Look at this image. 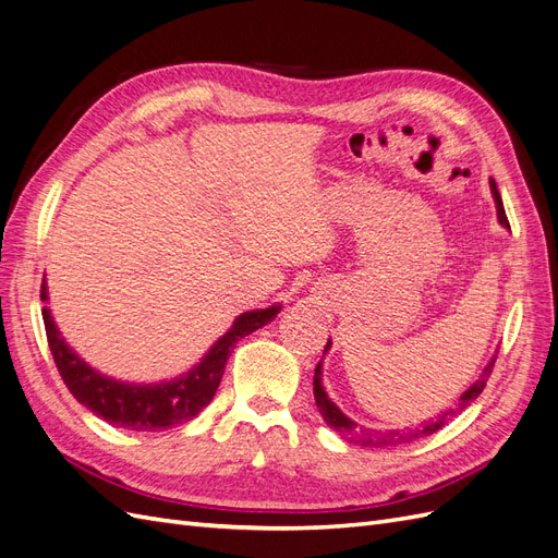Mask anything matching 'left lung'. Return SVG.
Instances as JSON below:
<instances>
[{
    "mask_svg": "<svg viewBox=\"0 0 558 558\" xmlns=\"http://www.w3.org/2000/svg\"><path fill=\"white\" fill-rule=\"evenodd\" d=\"M492 191H494V197H496V207H498V221L505 226V228H510V221H508V216H505V207H502V199H500V193H498V189H496V181H492ZM330 344H326V349H328ZM494 363H496V356L492 359V363H488L484 369H482V375H480V379L472 384L468 391L461 396V400H459V404H456V410L453 412H447V414H459V412H463L468 404L472 402V400H477L480 398V393L484 391V386H486V381H488V377H492V373H494ZM314 400H316V408H318V412H320V416H324V421L326 424L332 428V430H337L340 435H344V437H349L351 442H359V445H363V447H398V445H404V442H414V440H418V437H428V435H433V433H437L442 428V424H445V418H447V414L445 416H437L435 421L430 418V421H424V424H421L418 428H414V430H373V428H363V426H359L356 421H351L349 416H344L340 410H337V404L328 398V393L324 391V386H320V363L316 365V369H314Z\"/></svg>",
    "mask_w": 558,
    "mask_h": 558,
    "instance_id": "obj_1",
    "label": "left lung"
}]
</instances>
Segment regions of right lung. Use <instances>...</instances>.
Wrapping results in <instances>:
<instances>
[{
    "mask_svg": "<svg viewBox=\"0 0 558 558\" xmlns=\"http://www.w3.org/2000/svg\"><path fill=\"white\" fill-rule=\"evenodd\" d=\"M41 300H46V283H41ZM277 314L279 307L242 314L189 375L158 386H134L113 381L90 369L64 344L50 312H41L50 353L70 393L99 418L130 430H165L195 418L216 396L234 344L269 324Z\"/></svg>",
    "mask_w": 558,
    "mask_h": 558,
    "instance_id": "1",
    "label": "right lung"
}]
</instances>
